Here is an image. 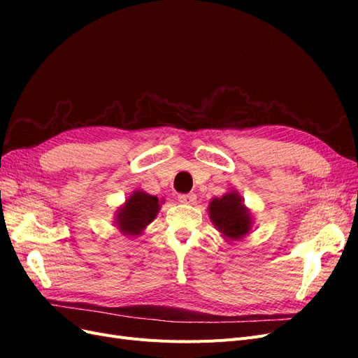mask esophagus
<instances>
[{
	"instance_id": "1",
	"label": "esophagus",
	"mask_w": 358,
	"mask_h": 358,
	"mask_svg": "<svg viewBox=\"0 0 358 358\" xmlns=\"http://www.w3.org/2000/svg\"><path fill=\"white\" fill-rule=\"evenodd\" d=\"M178 200L183 204H194L197 200V196H196V194H179Z\"/></svg>"
}]
</instances>
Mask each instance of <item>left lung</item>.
Wrapping results in <instances>:
<instances>
[{
	"label": "left lung",
	"mask_w": 358,
	"mask_h": 358,
	"mask_svg": "<svg viewBox=\"0 0 358 358\" xmlns=\"http://www.w3.org/2000/svg\"><path fill=\"white\" fill-rule=\"evenodd\" d=\"M208 213L215 229L229 242L243 239L254 229V215L245 206L243 197L236 191L212 199Z\"/></svg>",
	"instance_id": "1"
}]
</instances>
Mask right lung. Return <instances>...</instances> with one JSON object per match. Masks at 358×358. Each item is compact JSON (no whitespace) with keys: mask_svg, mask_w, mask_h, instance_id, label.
<instances>
[{"mask_svg":"<svg viewBox=\"0 0 358 358\" xmlns=\"http://www.w3.org/2000/svg\"><path fill=\"white\" fill-rule=\"evenodd\" d=\"M162 201L142 189L133 191L115 212L116 229L125 236H140L157 218Z\"/></svg>","mask_w":358,"mask_h":358,"instance_id":"1","label":"right lung"}]
</instances>
